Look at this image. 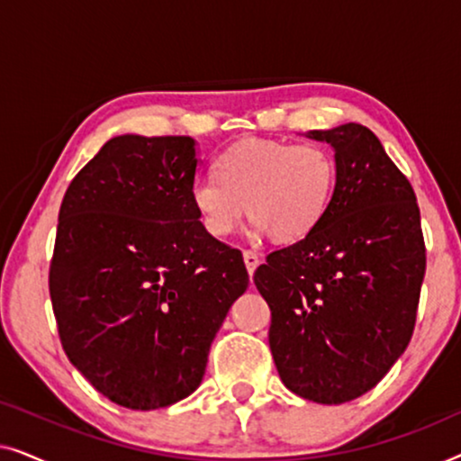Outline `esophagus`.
Wrapping results in <instances>:
<instances>
[{"mask_svg": "<svg viewBox=\"0 0 461 461\" xmlns=\"http://www.w3.org/2000/svg\"><path fill=\"white\" fill-rule=\"evenodd\" d=\"M243 260H245V267H248V273L254 276L258 264H260V258H258V254H254V251H243Z\"/></svg>", "mask_w": 461, "mask_h": 461, "instance_id": "obj_1", "label": "esophagus"}]
</instances>
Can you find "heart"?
I'll list each match as a JSON object with an SVG mask.
<instances>
[{"instance_id":"b5f03b06","label":"heart","mask_w":461,"mask_h":461,"mask_svg":"<svg viewBox=\"0 0 461 461\" xmlns=\"http://www.w3.org/2000/svg\"><path fill=\"white\" fill-rule=\"evenodd\" d=\"M213 176L191 188V203L212 237H229L248 207L258 230L294 243L323 220L336 188V159L319 144L243 140L218 157Z\"/></svg>"}]
</instances>
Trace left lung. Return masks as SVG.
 Masks as SVG:
<instances>
[{"label": "left lung", "instance_id": "8db88e82", "mask_svg": "<svg viewBox=\"0 0 461 461\" xmlns=\"http://www.w3.org/2000/svg\"><path fill=\"white\" fill-rule=\"evenodd\" d=\"M331 144L336 188L311 235L267 256L254 283L273 314L285 386L339 405L375 386L413 336L426 248L415 193L361 123L306 134Z\"/></svg>", "mask_w": 461, "mask_h": 461}]
</instances>
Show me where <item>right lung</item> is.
<instances>
[{"mask_svg":"<svg viewBox=\"0 0 461 461\" xmlns=\"http://www.w3.org/2000/svg\"><path fill=\"white\" fill-rule=\"evenodd\" d=\"M197 142L111 138L62 199L50 298L68 361L106 399L159 409L193 394L249 285L239 249L191 203Z\"/></svg>","mask_w":461,"mask_h":461,"instance_id":"right-lung-1","label":"right lung"}]
</instances>
